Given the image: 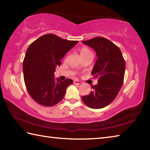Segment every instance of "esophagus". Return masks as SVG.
<instances>
[{"mask_svg": "<svg viewBox=\"0 0 150 150\" xmlns=\"http://www.w3.org/2000/svg\"><path fill=\"white\" fill-rule=\"evenodd\" d=\"M73 84H82V82H81V81L76 80V81H73Z\"/></svg>", "mask_w": 150, "mask_h": 150, "instance_id": "obj_1", "label": "esophagus"}]
</instances>
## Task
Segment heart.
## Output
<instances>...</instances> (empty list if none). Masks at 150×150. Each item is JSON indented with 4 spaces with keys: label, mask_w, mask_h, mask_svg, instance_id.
<instances>
[{
    "label": "heart",
    "mask_w": 150,
    "mask_h": 150,
    "mask_svg": "<svg viewBox=\"0 0 150 150\" xmlns=\"http://www.w3.org/2000/svg\"><path fill=\"white\" fill-rule=\"evenodd\" d=\"M79 52H80V54H81V56H82L83 55H85V54L90 53L91 52V51L89 50L88 48H87L86 47H82L79 49Z\"/></svg>",
    "instance_id": "1"
}]
</instances>
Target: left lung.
Here are the masks:
<instances>
[{"label":"left lung","instance_id":"8db88e82","mask_svg":"<svg viewBox=\"0 0 150 150\" xmlns=\"http://www.w3.org/2000/svg\"><path fill=\"white\" fill-rule=\"evenodd\" d=\"M94 48L98 59L91 74L98 78V84L91 86L92 91L82 100L92 109H100L112 102L117 96L124 81L125 61L118 47L110 40L96 37L83 41Z\"/></svg>","mask_w":150,"mask_h":150}]
</instances>
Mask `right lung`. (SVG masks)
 Returning <instances> with one entry per match:
<instances>
[{
  "label": "right lung",
  "mask_w": 150,
  "mask_h": 150,
  "mask_svg": "<svg viewBox=\"0 0 150 150\" xmlns=\"http://www.w3.org/2000/svg\"><path fill=\"white\" fill-rule=\"evenodd\" d=\"M77 42L47 34L29 46L23 62V78L29 95L37 103L51 107L64 98L67 87L73 81H56L54 73L61 66V59Z\"/></svg>",
  "instance_id": "right-lung-1"
}]
</instances>
